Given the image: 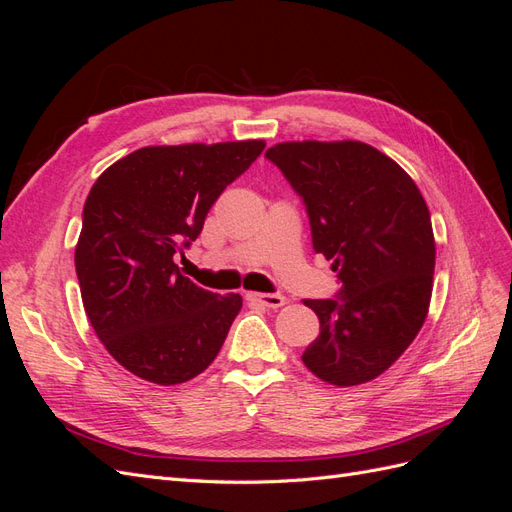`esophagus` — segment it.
I'll return each mask as SVG.
<instances>
[{
	"label": "esophagus",
	"instance_id": "esophagus-1",
	"mask_svg": "<svg viewBox=\"0 0 512 512\" xmlns=\"http://www.w3.org/2000/svg\"><path fill=\"white\" fill-rule=\"evenodd\" d=\"M245 299L250 303H258L271 309H277L286 303L284 294H277V292H245Z\"/></svg>",
	"mask_w": 512,
	"mask_h": 512
}]
</instances>
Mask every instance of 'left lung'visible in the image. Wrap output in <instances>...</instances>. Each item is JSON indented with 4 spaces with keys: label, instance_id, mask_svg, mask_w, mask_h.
Instances as JSON below:
<instances>
[{
    "label": "left lung",
    "instance_id": "1",
    "mask_svg": "<svg viewBox=\"0 0 512 512\" xmlns=\"http://www.w3.org/2000/svg\"><path fill=\"white\" fill-rule=\"evenodd\" d=\"M265 156L303 198L314 250L342 284L335 299H305L320 335L301 359L335 386L374 380L429 312L436 241L425 198L404 168L361 141H292Z\"/></svg>",
    "mask_w": 512,
    "mask_h": 512
}]
</instances>
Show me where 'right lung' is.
I'll return each mask as SVG.
<instances>
[{
  "instance_id": "add662e5",
  "label": "right lung",
  "mask_w": 512,
  "mask_h": 512,
  "mask_svg": "<svg viewBox=\"0 0 512 512\" xmlns=\"http://www.w3.org/2000/svg\"><path fill=\"white\" fill-rule=\"evenodd\" d=\"M262 149L265 141L143 147L91 188L74 250L81 297L108 354L134 376L173 386L218 356L243 299L196 286L175 260Z\"/></svg>"
}]
</instances>
